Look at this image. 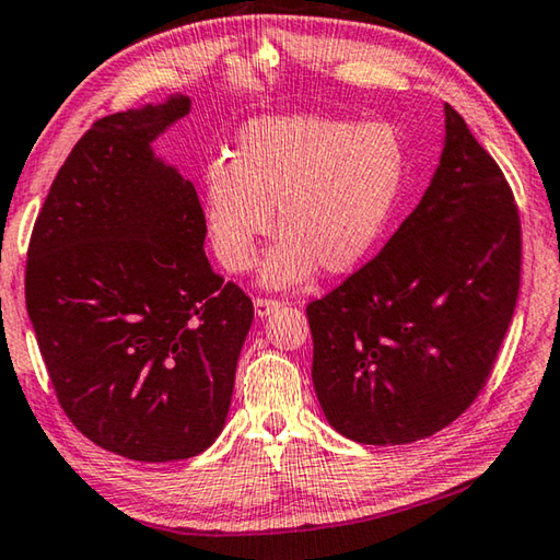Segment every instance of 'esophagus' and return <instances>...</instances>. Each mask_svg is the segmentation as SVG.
<instances>
[{"label": "esophagus", "instance_id": "obj_1", "mask_svg": "<svg viewBox=\"0 0 560 560\" xmlns=\"http://www.w3.org/2000/svg\"><path fill=\"white\" fill-rule=\"evenodd\" d=\"M253 305H255V315L268 317L272 310L280 307V300H275V298H255Z\"/></svg>", "mask_w": 560, "mask_h": 560}]
</instances>
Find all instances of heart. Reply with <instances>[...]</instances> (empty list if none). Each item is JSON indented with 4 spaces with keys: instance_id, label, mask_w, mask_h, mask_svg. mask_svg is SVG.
<instances>
[{
    "instance_id": "heart-1",
    "label": "heart",
    "mask_w": 560,
    "mask_h": 560,
    "mask_svg": "<svg viewBox=\"0 0 560 560\" xmlns=\"http://www.w3.org/2000/svg\"><path fill=\"white\" fill-rule=\"evenodd\" d=\"M404 137L388 122L327 115L258 117L231 160L203 170V223L231 272L250 270L260 241H280L262 265L270 288H295L322 268H359L384 235L404 191ZM276 221H271V206Z\"/></svg>"
}]
</instances>
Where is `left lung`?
I'll use <instances>...</instances> for the list:
<instances>
[{"label": "left lung", "mask_w": 560, "mask_h": 560, "mask_svg": "<svg viewBox=\"0 0 560 560\" xmlns=\"http://www.w3.org/2000/svg\"><path fill=\"white\" fill-rule=\"evenodd\" d=\"M522 280L504 172L445 105V150L376 258L307 305L312 381L331 425L364 445L435 435L492 376Z\"/></svg>", "instance_id": "1"}]
</instances>
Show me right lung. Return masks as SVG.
Instances as JSON below:
<instances>
[{"label": "right lung", "instance_id": "1", "mask_svg": "<svg viewBox=\"0 0 560 560\" xmlns=\"http://www.w3.org/2000/svg\"><path fill=\"white\" fill-rule=\"evenodd\" d=\"M189 97L107 115L68 154L36 215L26 310L68 420L115 455L203 453L229 416L253 302L203 253L194 184L150 142Z\"/></svg>", "mask_w": 560, "mask_h": 560}]
</instances>
